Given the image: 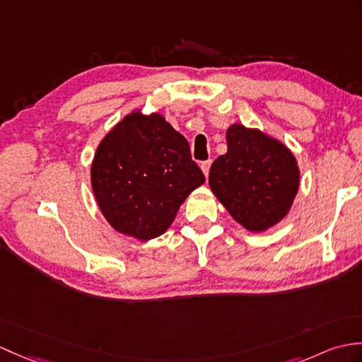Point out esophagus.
<instances>
[{
  "mask_svg": "<svg viewBox=\"0 0 362 362\" xmlns=\"http://www.w3.org/2000/svg\"><path fill=\"white\" fill-rule=\"evenodd\" d=\"M209 166H211V160H206V162L200 163V170H202V173L205 174V177H208V174H209Z\"/></svg>",
  "mask_w": 362,
  "mask_h": 362,
  "instance_id": "1",
  "label": "esophagus"
}]
</instances>
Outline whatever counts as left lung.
I'll return each mask as SVG.
<instances>
[{
	"label": "left lung",
	"instance_id": "obj_1",
	"mask_svg": "<svg viewBox=\"0 0 362 362\" xmlns=\"http://www.w3.org/2000/svg\"><path fill=\"white\" fill-rule=\"evenodd\" d=\"M226 146L209 170V188L243 228L270 230L288 214L298 194L295 154L281 140L240 123L226 129Z\"/></svg>",
	"mask_w": 362,
	"mask_h": 362
}]
</instances>
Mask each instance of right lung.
I'll use <instances>...</instances> for the list:
<instances>
[{"label": "right lung", "mask_w": 362, "mask_h": 362, "mask_svg": "<svg viewBox=\"0 0 362 362\" xmlns=\"http://www.w3.org/2000/svg\"><path fill=\"white\" fill-rule=\"evenodd\" d=\"M204 183L187 139L162 114L141 109L106 134L90 165V187L107 223L143 242L162 236Z\"/></svg>", "instance_id": "add662e5"}]
</instances>
